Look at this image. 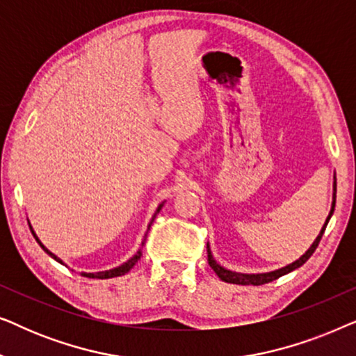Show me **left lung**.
Returning <instances> with one entry per match:
<instances>
[{
  "label": "left lung",
  "mask_w": 356,
  "mask_h": 356,
  "mask_svg": "<svg viewBox=\"0 0 356 356\" xmlns=\"http://www.w3.org/2000/svg\"><path fill=\"white\" fill-rule=\"evenodd\" d=\"M334 193H332V206H330V212L327 218H325L323 228H321L319 235L316 236V240L313 241V245L309 246V250L305 252L303 256L300 257V259H296L291 262V264L285 266V267H280V269H275V270H270V272H262V274H241V272H235V270H230V269H225V267L218 264V262L213 259L212 256V251H211V246H209L207 243V259H209V266L212 267L213 272L218 275V279L227 282V284H236V285H262V284H267V282H272L275 279H279V277L289 274V272L298 269L305 264L306 261L309 259L311 256H313V252L316 251V248H318L321 238L324 235V230L325 227H327V223L330 220V217H332L334 213V209H335V193H337V179H335V175H334Z\"/></svg>",
  "instance_id": "obj_1"
}]
</instances>
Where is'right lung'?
I'll use <instances>...</instances> for the list:
<instances>
[{
  "instance_id": "1",
  "label": "right lung",
  "mask_w": 356,
  "mask_h": 356,
  "mask_svg": "<svg viewBox=\"0 0 356 356\" xmlns=\"http://www.w3.org/2000/svg\"><path fill=\"white\" fill-rule=\"evenodd\" d=\"M163 204H165V201L163 202H160L159 204V207L155 209V212H154V216H152V218H150V223H149V227H147V232H149V228H150V225H152V222L155 220V217H157V213L160 212V209L163 207ZM29 227H31V232H32V235H33V238H35L37 240V243L38 245L42 246V250L47 252L48 256L50 257H53V259H55L56 262H60V264H63V266H66L65 262H63L60 257H58L56 254H53V252L48 250V248H45L43 246V243L38 240V236L35 235V232H33V228H32V225L31 223H29ZM145 238H147V233H145V236H144V240H143V243H140V248L138 251H136V254L133 256V257H129L128 261L126 262H123V264L121 266H118V267H113V269H108V270H102V272H81V275H84V277H89V279H111V277H120V275H124V274H128V272L133 269V266L136 264V262L139 261V257L143 256V246H144V241H145Z\"/></svg>"
}]
</instances>
